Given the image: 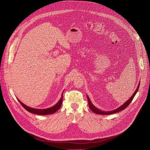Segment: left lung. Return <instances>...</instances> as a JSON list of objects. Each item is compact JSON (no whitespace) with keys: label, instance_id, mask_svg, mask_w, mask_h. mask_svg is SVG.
Wrapping results in <instances>:
<instances>
[{"label":"left lung","instance_id":"obj_1","mask_svg":"<svg viewBox=\"0 0 150 150\" xmlns=\"http://www.w3.org/2000/svg\"><path fill=\"white\" fill-rule=\"evenodd\" d=\"M140 83V82H139ZM139 83L137 86V89L135 90V91L134 92V93H133V95L131 96V98L128 99V100L125 102L123 105H122L121 107H120L119 108L115 109V110H113V111H103L102 110H99L98 108H96L94 105H93V104H92V103L91 102L90 99L88 97V96L87 95V98H88V105H89V107L90 108V110L93 111V112H95V114H101V115H110V114H115V113H117V112H118L120 111H121L122 110H124V109H125L129 105V104L131 103V102L132 101V100L133 99V98H134V96L135 95V94L137 93L138 90V88H139Z\"/></svg>","mask_w":150,"mask_h":150}]
</instances>
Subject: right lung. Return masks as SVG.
<instances>
[{
  "mask_svg": "<svg viewBox=\"0 0 150 150\" xmlns=\"http://www.w3.org/2000/svg\"><path fill=\"white\" fill-rule=\"evenodd\" d=\"M18 101L20 103V104L22 105V107L29 112H31V113H33L35 114H37V115H43L52 114H54L55 112H57L58 110H59V109L61 108L62 104V101H63V93L62 94L60 100L56 105H55L54 106H53L51 108H46V109H43V110L35 109V108L29 107L26 106V105H25L24 104H23L21 101H20L19 100V99H18Z\"/></svg>",
  "mask_w": 150,
  "mask_h": 150,
  "instance_id": "1",
  "label": "right lung"
}]
</instances>
